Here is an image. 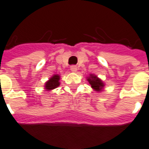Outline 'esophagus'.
Returning <instances> with one entry per match:
<instances>
[{
    "label": "esophagus",
    "mask_w": 149,
    "mask_h": 149,
    "mask_svg": "<svg viewBox=\"0 0 149 149\" xmlns=\"http://www.w3.org/2000/svg\"><path fill=\"white\" fill-rule=\"evenodd\" d=\"M70 70L73 72H76L77 71V66H74V65H72L70 67Z\"/></svg>",
    "instance_id": "obj_1"
}]
</instances>
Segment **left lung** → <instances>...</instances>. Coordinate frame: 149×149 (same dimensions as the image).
I'll return each instance as SVG.
<instances>
[{"label":"left lung","mask_w":149,"mask_h":149,"mask_svg":"<svg viewBox=\"0 0 149 149\" xmlns=\"http://www.w3.org/2000/svg\"><path fill=\"white\" fill-rule=\"evenodd\" d=\"M87 80L91 85V87L96 92H100L104 86V82L99 78H98L97 76H95L93 74L90 75L89 77L87 78Z\"/></svg>","instance_id":"obj_1"}]
</instances>
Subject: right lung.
Returning <instances> with one entry per match:
<instances>
[{
  "label": "right lung",
  "mask_w": 149,
  "mask_h": 149,
  "mask_svg": "<svg viewBox=\"0 0 149 149\" xmlns=\"http://www.w3.org/2000/svg\"><path fill=\"white\" fill-rule=\"evenodd\" d=\"M60 76L57 74L54 75L53 77L49 79V80L47 81L45 86V88L47 91H50L54 88H56L60 86Z\"/></svg>",
  "instance_id": "1"
}]
</instances>
